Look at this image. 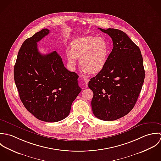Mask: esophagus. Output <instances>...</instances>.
Returning <instances> with one entry per match:
<instances>
[{
    "label": "esophagus",
    "instance_id": "34e87169",
    "mask_svg": "<svg viewBox=\"0 0 161 161\" xmlns=\"http://www.w3.org/2000/svg\"><path fill=\"white\" fill-rule=\"evenodd\" d=\"M83 80H84L85 83V86H86V87H88V82H89L90 80H89V79H88V78H83Z\"/></svg>",
    "mask_w": 161,
    "mask_h": 161
}]
</instances>
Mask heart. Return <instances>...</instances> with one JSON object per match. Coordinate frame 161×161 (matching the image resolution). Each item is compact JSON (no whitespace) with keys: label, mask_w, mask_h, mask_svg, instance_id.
<instances>
[{"label":"heart","mask_w":161,"mask_h":161,"mask_svg":"<svg viewBox=\"0 0 161 161\" xmlns=\"http://www.w3.org/2000/svg\"><path fill=\"white\" fill-rule=\"evenodd\" d=\"M67 50L69 64L74 66L80 58V64L85 72L97 73L105 66L110 53L108 41L103 37L86 36L75 39Z\"/></svg>","instance_id":"heart-1"}]
</instances>
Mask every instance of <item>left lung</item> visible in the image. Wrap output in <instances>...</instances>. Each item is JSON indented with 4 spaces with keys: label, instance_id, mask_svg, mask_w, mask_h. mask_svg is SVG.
<instances>
[{
    "label": "left lung",
    "instance_id": "8db88e82",
    "mask_svg": "<svg viewBox=\"0 0 161 161\" xmlns=\"http://www.w3.org/2000/svg\"><path fill=\"white\" fill-rule=\"evenodd\" d=\"M98 29L112 38L113 48L104 67L90 80L88 87L93 92L94 115L111 121L132 109L142 87L145 71L141 50L126 33Z\"/></svg>",
    "mask_w": 161,
    "mask_h": 161
}]
</instances>
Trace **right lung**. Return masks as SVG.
Masks as SVG:
<instances>
[{"label": "right lung", "instance_id": "add662e5", "mask_svg": "<svg viewBox=\"0 0 161 161\" xmlns=\"http://www.w3.org/2000/svg\"><path fill=\"white\" fill-rule=\"evenodd\" d=\"M50 32L43 29L26 39L14 66V80L25 108L39 120L57 122L66 118L81 91L78 75L68 71L54 51L42 55L37 42Z\"/></svg>", "mask_w": 161, "mask_h": 161}]
</instances>
